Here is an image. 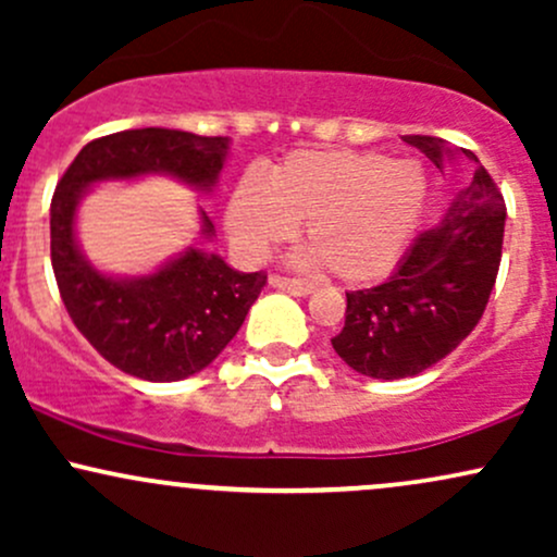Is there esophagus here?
<instances>
[{
  "instance_id": "obj_1",
  "label": "esophagus",
  "mask_w": 557,
  "mask_h": 557,
  "mask_svg": "<svg viewBox=\"0 0 557 557\" xmlns=\"http://www.w3.org/2000/svg\"><path fill=\"white\" fill-rule=\"evenodd\" d=\"M270 285L277 287V290L290 293V296H309L314 290V285L309 280H296V277H283V274H272Z\"/></svg>"
}]
</instances>
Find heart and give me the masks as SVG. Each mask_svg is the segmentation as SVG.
<instances>
[{
  "label": "heart",
  "mask_w": 557,
  "mask_h": 557,
  "mask_svg": "<svg viewBox=\"0 0 557 557\" xmlns=\"http://www.w3.org/2000/svg\"><path fill=\"white\" fill-rule=\"evenodd\" d=\"M426 198L417 162L374 151H296L270 175H246L227 201V233L259 261L306 225L311 261L345 283L382 277L400 259Z\"/></svg>",
  "instance_id": "1"
}]
</instances>
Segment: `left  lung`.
Listing matches in <instances>:
<instances>
[{
  "label": "left lung",
  "instance_id": "1",
  "mask_svg": "<svg viewBox=\"0 0 557 557\" xmlns=\"http://www.w3.org/2000/svg\"><path fill=\"white\" fill-rule=\"evenodd\" d=\"M437 170L456 157L443 138L403 136ZM466 157L474 159L471 151ZM505 233V201L490 172L476 168L440 225L424 230L387 283L345 293V327L332 348L374 380H403L445 359L482 319Z\"/></svg>",
  "mask_w": 557,
  "mask_h": 557
}]
</instances>
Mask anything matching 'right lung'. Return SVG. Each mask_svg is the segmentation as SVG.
I'll return each mask as SVG.
<instances>
[{
  "instance_id": "right-lung-1",
  "label": "right lung",
  "mask_w": 557,
  "mask_h": 557,
  "mask_svg": "<svg viewBox=\"0 0 557 557\" xmlns=\"http://www.w3.org/2000/svg\"><path fill=\"white\" fill-rule=\"evenodd\" d=\"M230 138L170 127H138L96 138L81 149L52 196V267L60 296L81 335L120 372L149 382H177L207 369L233 341L264 272H238L201 246L185 248L140 277L99 272L83 257L75 214L88 188L104 181L170 175L212 190L227 162ZM201 235L214 225L201 212Z\"/></svg>"
}]
</instances>
